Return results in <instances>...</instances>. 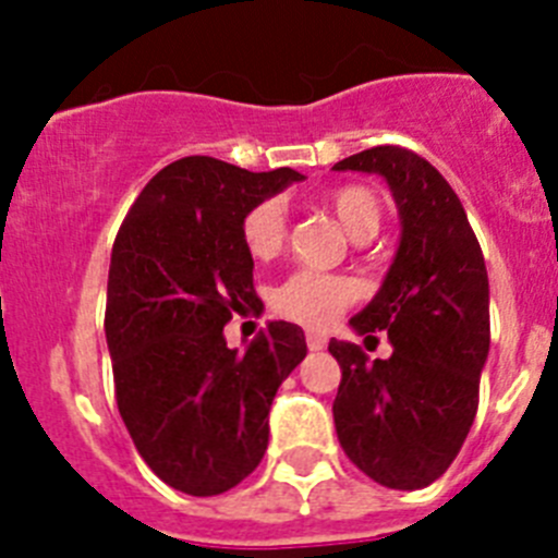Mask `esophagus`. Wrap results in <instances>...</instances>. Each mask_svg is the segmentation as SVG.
<instances>
[{
  "instance_id": "1",
  "label": "esophagus",
  "mask_w": 558,
  "mask_h": 558,
  "mask_svg": "<svg viewBox=\"0 0 558 558\" xmlns=\"http://www.w3.org/2000/svg\"><path fill=\"white\" fill-rule=\"evenodd\" d=\"M307 349H310V352H322V349H327V335H324V332H307Z\"/></svg>"
}]
</instances>
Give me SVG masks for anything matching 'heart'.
<instances>
[{"label": "heart", "mask_w": 558, "mask_h": 558, "mask_svg": "<svg viewBox=\"0 0 558 558\" xmlns=\"http://www.w3.org/2000/svg\"><path fill=\"white\" fill-rule=\"evenodd\" d=\"M332 211L338 223L354 240H372L383 226V201L372 186L347 184L327 192L322 201ZM288 236V215L276 201H259L251 206L240 220V240L248 256L256 263L274 259ZM360 299V284L349 276L315 274V270H295L274 290V310L288 322L310 329H324L338 318L343 310Z\"/></svg>", "instance_id": "heart-1"}]
</instances>
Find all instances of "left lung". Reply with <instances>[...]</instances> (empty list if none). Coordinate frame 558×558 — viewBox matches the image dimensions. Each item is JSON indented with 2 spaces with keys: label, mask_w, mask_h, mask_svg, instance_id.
Here are the masks:
<instances>
[{
  "label": "left lung",
  "mask_w": 558,
  "mask_h": 558,
  "mask_svg": "<svg viewBox=\"0 0 558 558\" xmlns=\"http://www.w3.org/2000/svg\"><path fill=\"white\" fill-rule=\"evenodd\" d=\"M335 170L379 172L393 192L402 240L386 282L352 318L388 332L393 354L368 363L329 340L340 386L335 430L349 461L388 489H422L447 472L477 413L489 354V276L461 201L445 175L399 145L368 147Z\"/></svg>",
  "instance_id": "obj_1"
}]
</instances>
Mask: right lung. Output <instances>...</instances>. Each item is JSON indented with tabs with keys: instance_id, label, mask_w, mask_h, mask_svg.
<instances>
[{
	"instance_id": "obj_1",
	"label": "right lung",
	"mask_w": 558,
	"mask_h": 558,
	"mask_svg": "<svg viewBox=\"0 0 558 558\" xmlns=\"http://www.w3.org/2000/svg\"><path fill=\"white\" fill-rule=\"evenodd\" d=\"M302 179L186 156L147 181L113 240L106 340L117 408L147 466L184 495H223L256 470L270 402L307 354L288 322L268 324L245 352L223 338L231 315L263 307L240 220Z\"/></svg>"
}]
</instances>
